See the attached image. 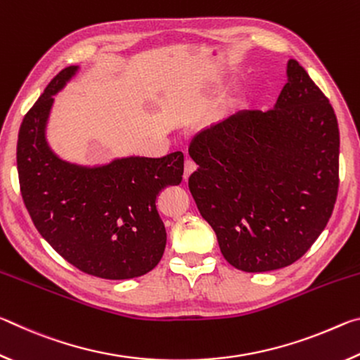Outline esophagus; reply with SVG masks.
<instances>
[{
    "label": "esophagus",
    "instance_id": "34e87169",
    "mask_svg": "<svg viewBox=\"0 0 360 360\" xmlns=\"http://www.w3.org/2000/svg\"><path fill=\"white\" fill-rule=\"evenodd\" d=\"M195 169H197V163H195L193 160H191V158H187L186 163H184V179L187 181L188 176H191Z\"/></svg>",
    "mask_w": 360,
    "mask_h": 360
}]
</instances>
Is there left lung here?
<instances>
[{
  "label": "left lung",
  "instance_id": "8db88e82",
  "mask_svg": "<svg viewBox=\"0 0 360 360\" xmlns=\"http://www.w3.org/2000/svg\"><path fill=\"white\" fill-rule=\"evenodd\" d=\"M270 111H245L198 131L188 188L230 265L271 271L313 246L338 195L337 115L297 60Z\"/></svg>",
  "mask_w": 360,
  "mask_h": 360
}]
</instances>
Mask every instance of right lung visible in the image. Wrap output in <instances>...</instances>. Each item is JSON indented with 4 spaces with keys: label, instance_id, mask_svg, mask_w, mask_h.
I'll list each match as a JSON object with an SVG mask.
<instances>
[{
    "label": "right lung",
    "instance_id": "obj_1",
    "mask_svg": "<svg viewBox=\"0 0 360 360\" xmlns=\"http://www.w3.org/2000/svg\"><path fill=\"white\" fill-rule=\"evenodd\" d=\"M76 71H60L23 117L17 141L23 203L42 238L81 271L103 279L143 276L167 245L157 195L179 184L184 155L127 157L95 168L58 158L47 146L46 124L52 95Z\"/></svg>",
    "mask_w": 360,
    "mask_h": 360
}]
</instances>
